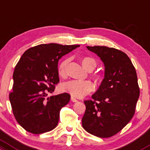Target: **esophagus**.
Segmentation results:
<instances>
[{
	"label": "esophagus",
	"mask_w": 150,
	"mask_h": 150,
	"mask_svg": "<svg viewBox=\"0 0 150 150\" xmlns=\"http://www.w3.org/2000/svg\"><path fill=\"white\" fill-rule=\"evenodd\" d=\"M70 100H71L72 102H73V103H76V102H78V100L77 99H75L74 97H71V98H70Z\"/></svg>",
	"instance_id": "1"
}]
</instances>
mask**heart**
Here are the masks:
<instances>
[{
    "mask_svg": "<svg viewBox=\"0 0 150 150\" xmlns=\"http://www.w3.org/2000/svg\"><path fill=\"white\" fill-rule=\"evenodd\" d=\"M69 59L62 60L59 63L57 67L58 75L62 78H65L67 75V67L68 65ZM80 62L85 69L88 71L94 70L97 66V61L92 57L85 56L80 57ZM93 78L97 83H100L103 80L101 75L99 73H94ZM93 84L90 80H71L64 83L62 86L63 91L70 94L72 97L78 98H83L88 95L93 90Z\"/></svg>",
    "mask_w": 150,
    "mask_h": 150,
    "instance_id": "b5f03b06",
    "label": "heart"
}]
</instances>
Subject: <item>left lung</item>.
<instances>
[{
	"label": "left lung",
	"instance_id": "obj_1",
	"mask_svg": "<svg viewBox=\"0 0 150 150\" xmlns=\"http://www.w3.org/2000/svg\"><path fill=\"white\" fill-rule=\"evenodd\" d=\"M105 65V78L99 89L85 100L83 127L101 138L114 136L131 120L139 97L134 65L122 51L106 46H87Z\"/></svg>",
	"mask_w": 150,
	"mask_h": 150
}]
</instances>
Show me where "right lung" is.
Segmentation results:
<instances>
[{"label":"right lung","instance_id":"obj_1","mask_svg":"<svg viewBox=\"0 0 150 150\" xmlns=\"http://www.w3.org/2000/svg\"><path fill=\"white\" fill-rule=\"evenodd\" d=\"M79 45L41 44L28 49L13 75V92L9 99L16 121L26 131L42 134L56 127L60 111L70 100L64 93L47 98L59 83L57 63L63 55Z\"/></svg>","mask_w":150,"mask_h":150}]
</instances>
